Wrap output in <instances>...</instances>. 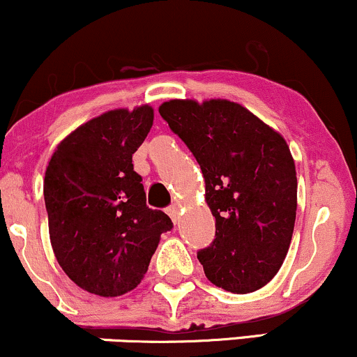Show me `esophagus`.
<instances>
[{"instance_id": "1", "label": "esophagus", "mask_w": 357, "mask_h": 357, "mask_svg": "<svg viewBox=\"0 0 357 357\" xmlns=\"http://www.w3.org/2000/svg\"><path fill=\"white\" fill-rule=\"evenodd\" d=\"M179 211H181V204H178V203H174V204H171L169 208H167V215L171 216V220L174 221H178V218H179Z\"/></svg>"}]
</instances>
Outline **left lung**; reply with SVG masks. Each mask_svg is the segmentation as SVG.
Returning a JSON list of instances; mask_svg holds the SVG:
<instances>
[{"mask_svg": "<svg viewBox=\"0 0 357 357\" xmlns=\"http://www.w3.org/2000/svg\"><path fill=\"white\" fill-rule=\"evenodd\" d=\"M159 114L198 161L216 235L198 252L227 292L267 285L284 264L297 211V173L280 132L227 99H173Z\"/></svg>", "mask_w": 357, "mask_h": 357, "instance_id": "1", "label": "left lung"}]
</instances>
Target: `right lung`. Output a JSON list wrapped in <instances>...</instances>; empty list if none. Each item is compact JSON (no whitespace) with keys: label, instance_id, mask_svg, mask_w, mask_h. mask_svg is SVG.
Listing matches in <instances>:
<instances>
[{"label":"right lung","instance_id":"right-lung-1","mask_svg":"<svg viewBox=\"0 0 357 357\" xmlns=\"http://www.w3.org/2000/svg\"><path fill=\"white\" fill-rule=\"evenodd\" d=\"M154 109H114L72 130L48 161L43 195L56 261L90 294L119 297L144 278L166 213L146 206L132 154L153 127Z\"/></svg>","mask_w":357,"mask_h":357}]
</instances>
